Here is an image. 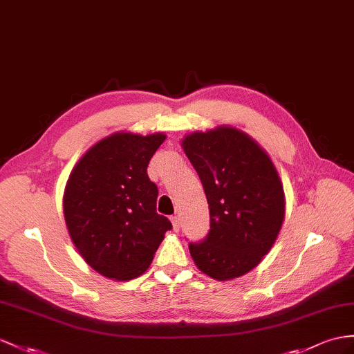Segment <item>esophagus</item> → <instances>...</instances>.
Wrapping results in <instances>:
<instances>
[{
    "label": "esophagus",
    "instance_id": "1",
    "mask_svg": "<svg viewBox=\"0 0 354 354\" xmlns=\"http://www.w3.org/2000/svg\"><path fill=\"white\" fill-rule=\"evenodd\" d=\"M171 222H172V228H174V231H178L180 230V218L178 216H172Z\"/></svg>",
    "mask_w": 354,
    "mask_h": 354
}]
</instances>
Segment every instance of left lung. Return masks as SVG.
<instances>
[{"label":"left lung","mask_w":354,"mask_h":354,"mask_svg":"<svg viewBox=\"0 0 354 354\" xmlns=\"http://www.w3.org/2000/svg\"><path fill=\"white\" fill-rule=\"evenodd\" d=\"M210 210L209 234L189 243L198 269L218 281L242 277L260 264L277 240L286 198L273 162L248 133L231 126L183 138Z\"/></svg>","instance_id":"8db88e82"}]
</instances>
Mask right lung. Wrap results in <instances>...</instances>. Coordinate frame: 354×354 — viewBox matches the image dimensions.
Returning a JSON list of instances; mask_svg holds the SVG:
<instances>
[{
    "label": "right lung",
    "instance_id": "add662e5",
    "mask_svg": "<svg viewBox=\"0 0 354 354\" xmlns=\"http://www.w3.org/2000/svg\"><path fill=\"white\" fill-rule=\"evenodd\" d=\"M167 135L112 133L96 142L67 180L63 210L73 245L91 269L129 281L149 269L171 222L158 214L147 167Z\"/></svg>",
    "mask_w": 354,
    "mask_h": 354
}]
</instances>
